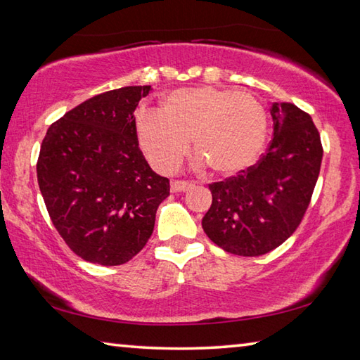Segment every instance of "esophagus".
I'll list each match as a JSON object with an SVG mask.
<instances>
[{
	"instance_id": "1",
	"label": "esophagus",
	"mask_w": 360,
	"mask_h": 360,
	"mask_svg": "<svg viewBox=\"0 0 360 360\" xmlns=\"http://www.w3.org/2000/svg\"><path fill=\"white\" fill-rule=\"evenodd\" d=\"M192 187H193L192 182H187V181H173L172 182V192L173 193L187 192V191H191Z\"/></svg>"
}]
</instances>
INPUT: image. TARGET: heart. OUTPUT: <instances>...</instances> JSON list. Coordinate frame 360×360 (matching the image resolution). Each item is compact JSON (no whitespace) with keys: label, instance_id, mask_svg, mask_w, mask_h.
I'll return each instance as SVG.
<instances>
[{"label":"heart","instance_id":"obj_1","mask_svg":"<svg viewBox=\"0 0 360 360\" xmlns=\"http://www.w3.org/2000/svg\"><path fill=\"white\" fill-rule=\"evenodd\" d=\"M135 133L144 157L158 173L176 172L192 139L200 163L206 162L221 176H233L259 160L268 119L252 94L200 85L167 94L158 111H138Z\"/></svg>","mask_w":360,"mask_h":360}]
</instances>
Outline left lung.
<instances>
[{
  "label": "left lung",
  "mask_w": 360,
  "mask_h": 360,
  "mask_svg": "<svg viewBox=\"0 0 360 360\" xmlns=\"http://www.w3.org/2000/svg\"><path fill=\"white\" fill-rule=\"evenodd\" d=\"M273 139L260 160L238 176L210 184L202 225L224 251L255 257L276 249L302 222L318 181L322 144L309 114L273 103Z\"/></svg>",
  "instance_id": "8db88e82"
}]
</instances>
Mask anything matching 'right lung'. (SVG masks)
Instances as JSON below:
<instances>
[{
  "label": "right lung",
  "mask_w": 360,
  "mask_h": 360,
  "mask_svg": "<svg viewBox=\"0 0 360 360\" xmlns=\"http://www.w3.org/2000/svg\"><path fill=\"white\" fill-rule=\"evenodd\" d=\"M150 85L100 94L49 127L38 184L52 224L84 260L105 266L135 257L154 231L169 181L152 172L135 133Z\"/></svg>",
  "instance_id": "right-lung-1"
}]
</instances>
